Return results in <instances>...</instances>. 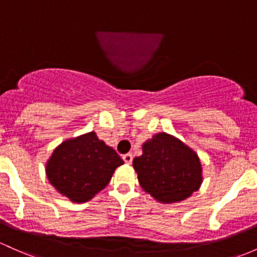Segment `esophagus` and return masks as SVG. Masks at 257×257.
Here are the masks:
<instances>
[{"label":"esophagus","instance_id":"obj_1","mask_svg":"<svg viewBox=\"0 0 257 257\" xmlns=\"http://www.w3.org/2000/svg\"><path fill=\"white\" fill-rule=\"evenodd\" d=\"M123 161L125 163H128V165H131L132 161H133V155H132V154H125L123 156Z\"/></svg>","mask_w":257,"mask_h":257}]
</instances>
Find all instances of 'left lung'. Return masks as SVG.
I'll list each match as a JSON object with an SVG mask.
<instances>
[{
    "label": "left lung",
    "instance_id": "obj_1",
    "mask_svg": "<svg viewBox=\"0 0 257 257\" xmlns=\"http://www.w3.org/2000/svg\"><path fill=\"white\" fill-rule=\"evenodd\" d=\"M133 167L142 188L162 204L188 199L202 183L196 152L167 133L144 143L143 155L133 160Z\"/></svg>",
    "mask_w": 257,
    "mask_h": 257
}]
</instances>
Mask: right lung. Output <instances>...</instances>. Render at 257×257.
Wrapping results in <instances>:
<instances>
[{"instance_id": "add662e5", "label": "right lung", "mask_w": 257, "mask_h": 257, "mask_svg": "<svg viewBox=\"0 0 257 257\" xmlns=\"http://www.w3.org/2000/svg\"><path fill=\"white\" fill-rule=\"evenodd\" d=\"M123 160L90 132L66 140L46 163V174L58 193L73 202H86L111 180Z\"/></svg>"}]
</instances>
